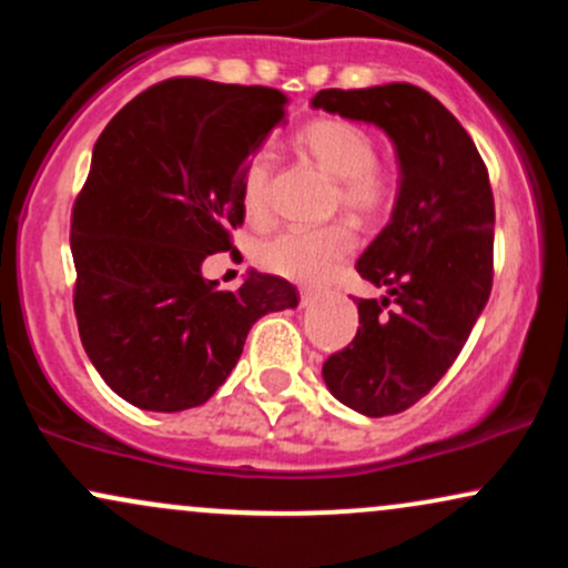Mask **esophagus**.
<instances>
[{"label": "esophagus", "instance_id": "obj_1", "mask_svg": "<svg viewBox=\"0 0 568 568\" xmlns=\"http://www.w3.org/2000/svg\"><path fill=\"white\" fill-rule=\"evenodd\" d=\"M298 298H302V306H310V304L315 302V298H317V291H312V288H302V291H298Z\"/></svg>", "mask_w": 568, "mask_h": 568}]
</instances>
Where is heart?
Returning a JSON list of instances; mask_svg holds the SVG:
<instances>
[{
	"mask_svg": "<svg viewBox=\"0 0 568 568\" xmlns=\"http://www.w3.org/2000/svg\"><path fill=\"white\" fill-rule=\"evenodd\" d=\"M298 143L323 171L342 181V202L361 216H379L393 202V184L376 168V143L368 130L338 116L310 122ZM270 154L258 152L243 173V211L262 224L270 213ZM357 237L347 224L285 230L256 247V262L272 275L315 285L328 280L355 253Z\"/></svg>",
	"mask_w": 568,
	"mask_h": 568,
	"instance_id": "heart-1",
	"label": "heart"
}]
</instances>
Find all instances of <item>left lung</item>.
Masks as SVG:
<instances>
[{
	"label": "left lung",
	"instance_id": "8db88e82",
	"mask_svg": "<svg viewBox=\"0 0 568 568\" xmlns=\"http://www.w3.org/2000/svg\"><path fill=\"white\" fill-rule=\"evenodd\" d=\"M312 106L371 122L395 146L393 216L357 258L361 277L387 296L357 298L361 328L323 363V379L357 414H400L452 368L491 293L488 171L467 130L416 84L331 88Z\"/></svg>",
	"mask_w": 568,
	"mask_h": 568
}]
</instances>
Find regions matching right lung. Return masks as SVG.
<instances>
[{
	"label": "right lung",
	"instance_id": "right-lung-1",
	"mask_svg": "<svg viewBox=\"0 0 568 568\" xmlns=\"http://www.w3.org/2000/svg\"><path fill=\"white\" fill-rule=\"evenodd\" d=\"M285 122L272 88L181 77L135 95L103 128L71 211L74 312L101 379L143 410L202 406L243 355L251 325L293 310L288 280L202 277L243 224V173Z\"/></svg>",
	"mask_w": 568,
	"mask_h": 568
}]
</instances>
